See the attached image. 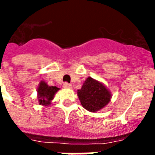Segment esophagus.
<instances>
[{"mask_svg": "<svg viewBox=\"0 0 155 155\" xmlns=\"http://www.w3.org/2000/svg\"><path fill=\"white\" fill-rule=\"evenodd\" d=\"M63 87H64V88H66V89H71L72 85L68 83H64L63 84Z\"/></svg>", "mask_w": 155, "mask_h": 155, "instance_id": "esophagus-1", "label": "esophagus"}]
</instances>
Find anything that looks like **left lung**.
<instances>
[{
	"instance_id": "1",
	"label": "left lung",
	"mask_w": 155,
	"mask_h": 155,
	"mask_svg": "<svg viewBox=\"0 0 155 155\" xmlns=\"http://www.w3.org/2000/svg\"><path fill=\"white\" fill-rule=\"evenodd\" d=\"M77 95L84 108L90 113H96L109 104L112 94L104 83L88 77L84 82L81 89L77 90Z\"/></svg>"
}]
</instances>
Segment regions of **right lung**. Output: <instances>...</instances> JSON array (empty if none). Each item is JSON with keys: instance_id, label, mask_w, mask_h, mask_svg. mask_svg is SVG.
<instances>
[{"instance_id": "obj_1", "label": "right lung", "mask_w": 155, "mask_h": 155, "mask_svg": "<svg viewBox=\"0 0 155 155\" xmlns=\"http://www.w3.org/2000/svg\"><path fill=\"white\" fill-rule=\"evenodd\" d=\"M59 89H60L57 86H50L44 81H40L38 87L37 89V98L39 105L45 107L50 106L51 104V101L54 99L56 93Z\"/></svg>"}]
</instances>
